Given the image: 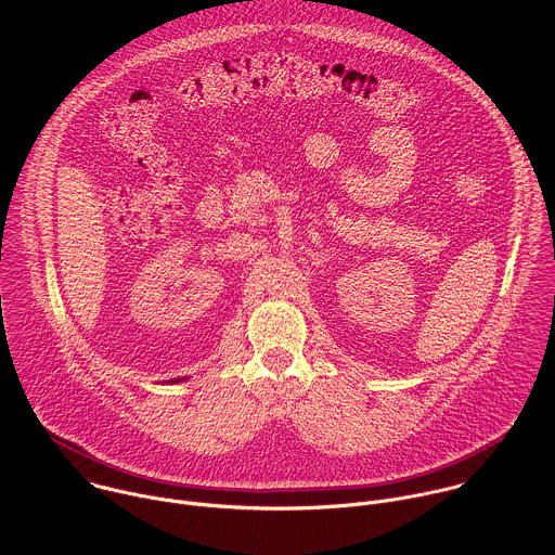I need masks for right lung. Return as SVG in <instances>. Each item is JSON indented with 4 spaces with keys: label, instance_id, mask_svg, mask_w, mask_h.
Masks as SVG:
<instances>
[{
    "label": "right lung",
    "instance_id": "right-lung-1",
    "mask_svg": "<svg viewBox=\"0 0 555 555\" xmlns=\"http://www.w3.org/2000/svg\"><path fill=\"white\" fill-rule=\"evenodd\" d=\"M168 383H170V380H168ZM172 383H175V380H172Z\"/></svg>",
    "mask_w": 555,
    "mask_h": 555
}]
</instances>
